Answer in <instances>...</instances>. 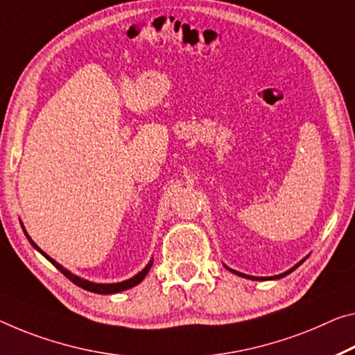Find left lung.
Returning a JSON list of instances; mask_svg holds the SVG:
<instances>
[{"instance_id": "obj_1", "label": "left lung", "mask_w": 355, "mask_h": 355, "mask_svg": "<svg viewBox=\"0 0 355 355\" xmlns=\"http://www.w3.org/2000/svg\"><path fill=\"white\" fill-rule=\"evenodd\" d=\"M306 259V257H304ZM304 259L303 260H300L297 265H293L291 270H287V271H284V272H281V275H276V276H270V277H259V276H249V275H244V272H239V271H236V270H232V268H228V266L225 265V268L228 270V271H232V272H234V275H238V276H241V277H248V279H252V281H272V279H281V277H284V276H287V275H291V272L295 270V268H298L300 265L303 263L304 261Z\"/></svg>"}]
</instances>
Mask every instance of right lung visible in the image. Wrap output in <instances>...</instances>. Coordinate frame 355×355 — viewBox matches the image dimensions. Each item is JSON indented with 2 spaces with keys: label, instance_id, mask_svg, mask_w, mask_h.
Instances as JSON below:
<instances>
[{
  "label": "right lung",
  "instance_id": "right-lung-1",
  "mask_svg": "<svg viewBox=\"0 0 355 355\" xmlns=\"http://www.w3.org/2000/svg\"><path fill=\"white\" fill-rule=\"evenodd\" d=\"M20 225H21V228H24V233H25V236H26V239H28V241L31 243V246L35 248V249L37 250V252H41L42 255H44V257H46L49 261H51V263H52L53 266H55L57 270L62 271L63 275L67 276L69 281H73L76 286L83 287V288H85V291H89V292H95V293H101V295H111V293L123 292V291H128V288H132V287H135V286H138L139 282L144 279L147 272H149L150 266H152V261H154V259H150V260H149V263L146 265V268H143V270H141V271L138 272V275H135L133 277H130V279H127V281H122V282H112V284H98V282L87 281V279H84V277H79V276H76V275H73V272H71L69 270L63 268V266L60 265L58 261H55V260H53L52 257H49V255L44 252V250H42L40 246H37V244H36L35 241H33V239L30 238V234L26 233L25 227H24V223L20 222Z\"/></svg>",
  "mask_w": 355,
  "mask_h": 355
}]
</instances>
